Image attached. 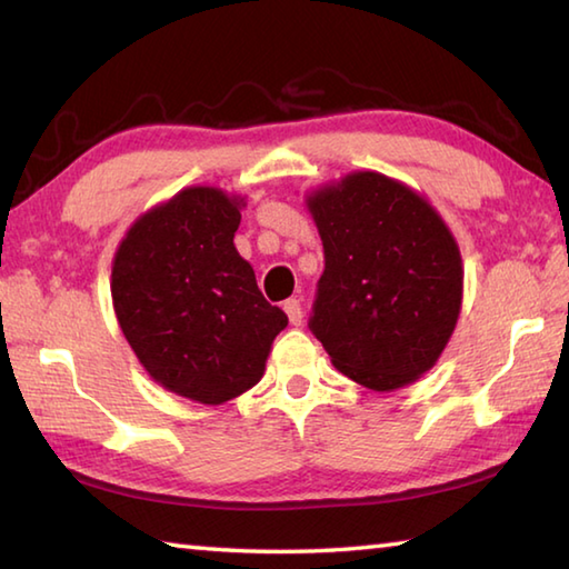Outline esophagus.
<instances>
[{"label": "esophagus", "instance_id": "1", "mask_svg": "<svg viewBox=\"0 0 569 569\" xmlns=\"http://www.w3.org/2000/svg\"><path fill=\"white\" fill-rule=\"evenodd\" d=\"M284 312H287V317H289V325H295V327L302 325L305 315H302V305H299V299H287V302H284Z\"/></svg>", "mask_w": 569, "mask_h": 569}]
</instances>
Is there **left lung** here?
Returning a JSON list of instances; mask_svg holds the SVG:
<instances>
[{
	"mask_svg": "<svg viewBox=\"0 0 569 569\" xmlns=\"http://www.w3.org/2000/svg\"><path fill=\"white\" fill-rule=\"evenodd\" d=\"M307 208L325 244L309 329L331 363L373 391L421 379L463 299L451 230L423 196L373 170L315 190Z\"/></svg>",
	"mask_w": 569,
	"mask_h": 569,
	"instance_id": "obj_1",
	"label": "left lung"
}]
</instances>
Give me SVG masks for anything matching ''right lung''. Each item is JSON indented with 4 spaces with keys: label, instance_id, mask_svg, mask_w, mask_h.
Wrapping results in <instances>:
<instances>
[{
    "label": "right lung",
    "instance_id": "1",
    "mask_svg": "<svg viewBox=\"0 0 569 569\" xmlns=\"http://www.w3.org/2000/svg\"><path fill=\"white\" fill-rule=\"evenodd\" d=\"M240 196L186 188L151 208L113 257L116 319L163 389L218 406L262 379L287 315L262 297L234 250Z\"/></svg>",
    "mask_w": 569,
    "mask_h": 569
}]
</instances>
